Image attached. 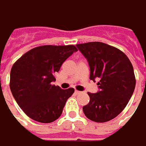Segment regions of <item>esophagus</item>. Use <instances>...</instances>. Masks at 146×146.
<instances>
[{
  "label": "esophagus",
  "mask_w": 146,
  "mask_h": 146,
  "mask_svg": "<svg viewBox=\"0 0 146 146\" xmlns=\"http://www.w3.org/2000/svg\"><path fill=\"white\" fill-rule=\"evenodd\" d=\"M81 93H82L81 91H78V90H75V94H80Z\"/></svg>",
  "instance_id": "1"
}]
</instances>
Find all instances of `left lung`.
Returning <instances> with one entry per match:
<instances>
[{"mask_svg":"<svg viewBox=\"0 0 146 146\" xmlns=\"http://www.w3.org/2000/svg\"><path fill=\"white\" fill-rule=\"evenodd\" d=\"M88 61L90 79L97 83V93H88L90 102L82 108L90 120L103 123L123 111L133 95L136 79L132 63L118 48L100 42L76 45Z\"/></svg>","mask_w":146,"mask_h":146,"instance_id":"left-lung-1","label":"left lung"}]
</instances>
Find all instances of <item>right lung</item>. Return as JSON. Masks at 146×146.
<instances>
[{
    "instance_id": "right-lung-1",
    "label": "right lung",
    "mask_w": 146,
    "mask_h": 146,
    "mask_svg": "<svg viewBox=\"0 0 146 146\" xmlns=\"http://www.w3.org/2000/svg\"><path fill=\"white\" fill-rule=\"evenodd\" d=\"M78 49L73 45L40 46L30 50L13 64L9 86L18 106L31 119L51 123L62 114L74 89L52 85L55 73Z\"/></svg>"
}]
</instances>
